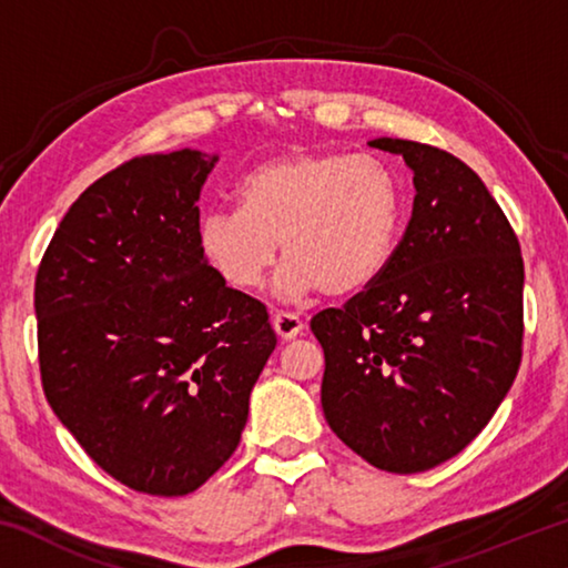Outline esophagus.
I'll return each mask as SVG.
<instances>
[{"mask_svg":"<svg viewBox=\"0 0 568 568\" xmlns=\"http://www.w3.org/2000/svg\"><path fill=\"white\" fill-rule=\"evenodd\" d=\"M273 328H275L277 338H281V341H293V338H297V335L303 333L305 323H303L301 315L283 313V311H281V313L273 315Z\"/></svg>","mask_w":568,"mask_h":568,"instance_id":"obj_1","label":"esophagus"}]
</instances>
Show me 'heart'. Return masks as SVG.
<instances>
[{
	"label": "heart",
	"mask_w": 568,
	"mask_h": 568,
	"mask_svg": "<svg viewBox=\"0 0 568 568\" xmlns=\"http://www.w3.org/2000/svg\"><path fill=\"white\" fill-rule=\"evenodd\" d=\"M403 215L398 178L376 155L297 152L247 172L237 207L200 217L197 245L215 275L253 293L283 247L277 293L351 295L386 271Z\"/></svg>",
	"instance_id": "heart-1"
}]
</instances>
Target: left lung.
Masks as SVG:
<instances>
[{
    "mask_svg": "<svg viewBox=\"0 0 568 568\" xmlns=\"http://www.w3.org/2000/svg\"><path fill=\"white\" fill-rule=\"evenodd\" d=\"M413 170V213L376 281L311 321L325 353L323 413L371 466L420 474L460 454L521 365L524 257L466 162L378 138Z\"/></svg>",
    "mask_w": 568,
    "mask_h": 568,
    "instance_id": "8db88e82",
    "label": "left lung"
}]
</instances>
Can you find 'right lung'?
Masks as SVG:
<instances>
[{
    "instance_id": "add662e5",
    "label": "right lung",
    "mask_w": 568,
    "mask_h": 568,
    "mask_svg": "<svg viewBox=\"0 0 568 568\" xmlns=\"http://www.w3.org/2000/svg\"><path fill=\"white\" fill-rule=\"evenodd\" d=\"M197 150L122 162L82 192L37 271L42 388L102 470L185 496L233 456L275 351L261 301L200 253Z\"/></svg>"
}]
</instances>
